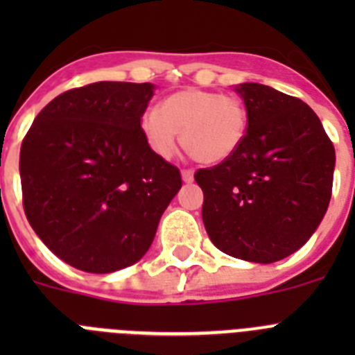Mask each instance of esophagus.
I'll use <instances>...</instances> for the list:
<instances>
[{"instance_id":"esophagus-1","label":"esophagus","mask_w":355,"mask_h":355,"mask_svg":"<svg viewBox=\"0 0 355 355\" xmlns=\"http://www.w3.org/2000/svg\"><path fill=\"white\" fill-rule=\"evenodd\" d=\"M181 178H183L184 183H192V181H193V171H192V168H184V171H181Z\"/></svg>"}]
</instances>
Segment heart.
Listing matches in <instances>:
<instances>
[{"label": "heart", "mask_w": 355, "mask_h": 355, "mask_svg": "<svg viewBox=\"0 0 355 355\" xmlns=\"http://www.w3.org/2000/svg\"><path fill=\"white\" fill-rule=\"evenodd\" d=\"M140 131L159 158H171L180 144L197 162L222 163L241 149L249 131V110L236 96L202 89L171 94L158 110H147Z\"/></svg>", "instance_id": "b5f03b06"}]
</instances>
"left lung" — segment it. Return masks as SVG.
<instances>
[{
  "label": "left lung",
  "instance_id": "left-lung-1",
  "mask_svg": "<svg viewBox=\"0 0 355 355\" xmlns=\"http://www.w3.org/2000/svg\"><path fill=\"white\" fill-rule=\"evenodd\" d=\"M236 92L249 110V131L233 158L196 172L202 222L222 252L274 263L299 250L324 218L336 155L299 97L259 83H241Z\"/></svg>",
  "mask_w": 355,
  "mask_h": 355
}]
</instances>
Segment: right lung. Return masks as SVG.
I'll use <instances>...</instances> for the list:
<instances>
[{"instance_id":"1","label":"right lung","mask_w":355,"mask_h":355,"mask_svg":"<svg viewBox=\"0 0 355 355\" xmlns=\"http://www.w3.org/2000/svg\"><path fill=\"white\" fill-rule=\"evenodd\" d=\"M155 85L97 81L56 96L21 146L26 218L78 270L110 274L139 261L180 192V168L140 131Z\"/></svg>"}]
</instances>
